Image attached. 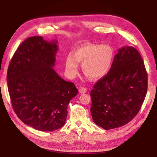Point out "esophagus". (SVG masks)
Wrapping results in <instances>:
<instances>
[{"label": "esophagus", "instance_id": "obj_1", "mask_svg": "<svg viewBox=\"0 0 157 157\" xmlns=\"http://www.w3.org/2000/svg\"><path fill=\"white\" fill-rule=\"evenodd\" d=\"M79 92L82 93H82H86V91H87V90H86V88H84V87H80V88H79Z\"/></svg>", "mask_w": 157, "mask_h": 157}]
</instances>
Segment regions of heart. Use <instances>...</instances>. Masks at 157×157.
Masks as SVG:
<instances>
[{
	"mask_svg": "<svg viewBox=\"0 0 157 157\" xmlns=\"http://www.w3.org/2000/svg\"><path fill=\"white\" fill-rule=\"evenodd\" d=\"M114 59V52L109 45L84 44L73 51L65 59L67 74L74 78L78 73V64H82L84 74L92 79H98L105 76Z\"/></svg>",
	"mask_w": 157,
	"mask_h": 157,
	"instance_id": "obj_1",
	"label": "heart"
}]
</instances>
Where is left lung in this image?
Segmentation results:
<instances>
[{"label": "left lung", "instance_id": "1", "mask_svg": "<svg viewBox=\"0 0 157 157\" xmlns=\"http://www.w3.org/2000/svg\"><path fill=\"white\" fill-rule=\"evenodd\" d=\"M148 88L144 61L133 46L118 50L109 73L90 92L91 115L106 130L125 125L140 109Z\"/></svg>", "mask_w": 157, "mask_h": 157}]
</instances>
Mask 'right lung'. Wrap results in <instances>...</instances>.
Masks as SVG:
<instances>
[{
	"label": "right lung",
	"instance_id": "add662e5",
	"mask_svg": "<svg viewBox=\"0 0 157 157\" xmlns=\"http://www.w3.org/2000/svg\"><path fill=\"white\" fill-rule=\"evenodd\" d=\"M57 51L56 40L33 36L19 45L8 67L13 110L22 122L39 131L62 128L69 102L78 92L73 83L64 80L52 68Z\"/></svg>",
	"mask_w": 157,
	"mask_h": 157
}]
</instances>
